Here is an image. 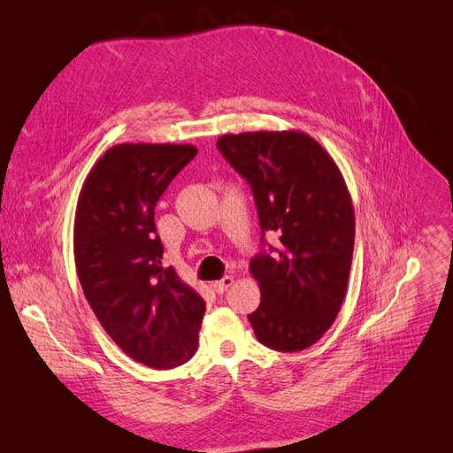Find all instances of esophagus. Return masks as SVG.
<instances>
[{"label":"esophagus","mask_w":453,"mask_h":453,"mask_svg":"<svg viewBox=\"0 0 453 453\" xmlns=\"http://www.w3.org/2000/svg\"><path fill=\"white\" fill-rule=\"evenodd\" d=\"M233 282H234V279H233L231 275H226V277L220 279V280H214V282H212V288H214V292H217V294H224V292L231 287Z\"/></svg>","instance_id":"esophagus-1"}]
</instances>
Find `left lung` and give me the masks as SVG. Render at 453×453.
Instances as JSON below:
<instances>
[{"label": "left lung", "mask_w": 453, "mask_h": 453, "mask_svg": "<svg viewBox=\"0 0 453 453\" xmlns=\"http://www.w3.org/2000/svg\"><path fill=\"white\" fill-rule=\"evenodd\" d=\"M222 156L250 185L258 224L279 248L251 258L260 304L248 316L257 340L280 352L314 345L345 299L354 207L334 159L304 132L226 134Z\"/></svg>", "instance_id": "left-lung-1"}]
</instances>
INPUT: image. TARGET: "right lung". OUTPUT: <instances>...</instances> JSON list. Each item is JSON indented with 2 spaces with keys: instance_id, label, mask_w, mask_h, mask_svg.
Masks as SVG:
<instances>
[{
  "instance_id": "add662e5",
  "label": "right lung",
  "mask_w": 453,
  "mask_h": 453,
  "mask_svg": "<svg viewBox=\"0 0 453 453\" xmlns=\"http://www.w3.org/2000/svg\"><path fill=\"white\" fill-rule=\"evenodd\" d=\"M198 154L193 145L123 142L93 165L79 195L73 251L84 296L132 360L173 369L193 358L205 303L163 266L154 209Z\"/></svg>"
}]
</instances>
